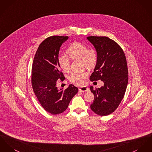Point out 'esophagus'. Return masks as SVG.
<instances>
[{
	"instance_id": "1",
	"label": "esophagus",
	"mask_w": 152,
	"mask_h": 152,
	"mask_svg": "<svg viewBox=\"0 0 152 152\" xmlns=\"http://www.w3.org/2000/svg\"><path fill=\"white\" fill-rule=\"evenodd\" d=\"M79 90L80 91L83 92V93H85V92H88V91H89V88H88V87H84H84H80Z\"/></svg>"
}]
</instances>
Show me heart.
<instances>
[{
  "mask_svg": "<svg viewBox=\"0 0 152 152\" xmlns=\"http://www.w3.org/2000/svg\"><path fill=\"white\" fill-rule=\"evenodd\" d=\"M66 53L72 59H81L83 65L88 68H92L95 65L97 56L93 50H88V47L80 43L75 42L71 44L66 50ZM58 62L61 69L65 72L70 69V61L64 55H60ZM88 73L86 71L73 72L69 76V80L76 84L81 85L85 83V79Z\"/></svg>",
  "mask_w": 152,
  "mask_h": 152,
  "instance_id": "obj_1",
  "label": "heart"
}]
</instances>
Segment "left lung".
Wrapping results in <instances>:
<instances>
[{
	"label": "left lung",
	"mask_w": 152,
	"mask_h": 152,
	"mask_svg": "<svg viewBox=\"0 0 152 152\" xmlns=\"http://www.w3.org/2000/svg\"><path fill=\"white\" fill-rule=\"evenodd\" d=\"M87 39L95 47L97 60L91 81L101 80L104 86L90 90L94 95L90 107L99 116L113 113L123 99L126 91L129 73L126 58L122 48L114 40L105 36H88Z\"/></svg>",
	"instance_id": "left-lung-1"
}]
</instances>
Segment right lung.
Instances as JSON below:
<instances>
[{
	"label": "right lung",
	"instance_id": "1",
	"mask_svg": "<svg viewBox=\"0 0 152 152\" xmlns=\"http://www.w3.org/2000/svg\"><path fill=\"white\" fill-rule=\"evenodd\" d=\"M68 36H53L43 40L37 48L32 69V86L42 107L52 115H58L68 107L78 88L69 84L65 90H58L57 81L65 79L58 62L61 45Z\"/></svg>",
	"mask_w": 152,
	"mask_h": 152
}]
</instances>
